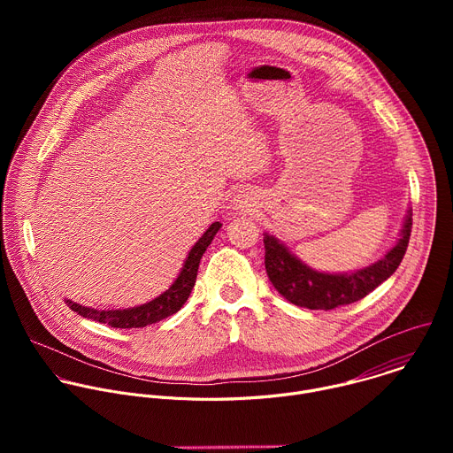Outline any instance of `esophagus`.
<instances>
[{
    "instance_id": "34e87169",
    "label": "esophagus",
    "mask_w": 453,
    "mask_h": 453,
    "mask_svg": "<svg viewBox=\"0 0 453 453\" xmlns=\"http://www.w3.org/2000/svg\"><path fill=\"white\" fill-rule=\"evenodd\" d=\"M236 203H238V206H240V208H249V206H250V204H247V203H252V201H250V197H245V196H240V197H238V199H236Z\"/></svg>"
}]
</instances>
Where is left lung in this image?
<instances>
[{"instance_id": "1", "label": "left lung", "mask_w": 453, "mask_h": 453, "mask_svg": "<svg viewBox=\"0 0 453 453\" xmlns=\"http://www.w3.org/2000/svg\"><path fill=\"white\" fill-rule=\"evenodd\" d=\"M412 229V211L405 219L398 243L376 264L346 274H326L306 267L273 234H264L265 269L274 288L290 303L310 310H334L351 304L393 276L402 264Z\"/></svg>"}]
</instances>
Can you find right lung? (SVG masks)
<instances>
[{"instance_id":"1","label":"right lung","mask_w":453,"mask_h":453,"mask_svg":"<svg viewBox=\"0 0 453 453\" xmlns=\"http://www.w3.org/2000/svg\"><path fill=\"white\" fill-rule=\"evenodd\" d=\"M220 227H222L220 222H213L208 227V231L197 240V243L191 247L177 280L159 297H156L142 306L125 308V310H96V308L82 306V304H77V303L66 299L68 306L73 311H77L79 315L93 319L96 322H102V325H107L111 328H145L149 325H154V322H157L161 319L173 315L175 311H179L182 308V304L189 297L191 288H193V285H196V280H197L201 257L206 252L208 245L213 242V238Z\"/></svg>"}]
</instances>
